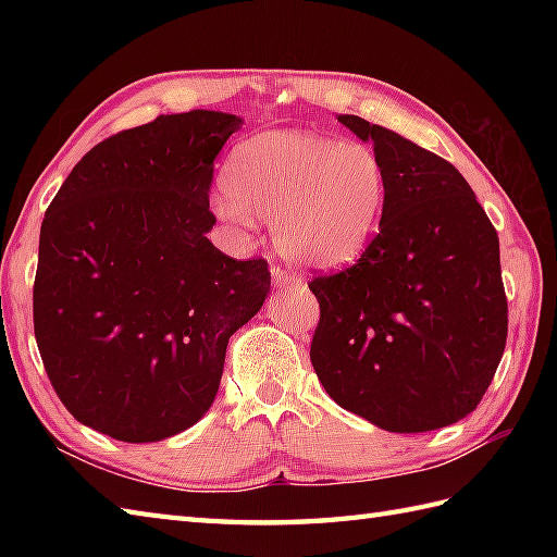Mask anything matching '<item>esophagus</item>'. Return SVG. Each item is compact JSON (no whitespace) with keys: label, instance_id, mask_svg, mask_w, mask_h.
Returning a JSON list of instances; mask_svg holds the SVG:
<instances>
[{"label":"esophagus","instance_id":"1","mask_svg":"<svg viewBox=\"0 0 557 557\" xmlns=\"http://www.w3.org/2000/svg\"><path fill=\"white\" fill-rule=\"evenodd\" d=\"M272 280H275V285L277 287H289V285H299V277L294 275V272H289L287 268H282V265H272Z\"/></svg>","mask_w":557,"mask_h":557}]
</instances>
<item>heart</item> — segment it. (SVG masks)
<instances>
[{
	"label": "heart",
	"instance_id": "b5f03b06",
	"mask_svg": "<svg viewBox=\"0 0 557 557\" xmlns=\"http://www.w3.org/2000/svg\"><path fill=\"white\" fill-rule=\"evenodd\" d=\"M218 194L222 220L246 224L248 212L272 220L280 253L299 265L351 263L377 230L385 170L357 140L311 132H263L232 150Z\"/></svg>",
	"mask_w": 557,
	"mask_h": 557
}]
</instances>
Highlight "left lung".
Wrapping results in <instances>:
<instances>
[{
    "label": "left lung",
    "mask_w": 557,
    "mask_h": 557,
    "mask_svg": "<svg viewBox=\"0 0 557 557\" xmlns=\"http://www.w3.org/2000/svg\"><path fill=\"white\" fill-rule=\"evenodd\" d=\"M337 122L371 140L387 191L357 263L309 282L321 306L311 363L377 429H443L476 409L505 351L498 232L455 164L357 114Z\"/></svg>",
    "instance_id": "8db88e82"
}]
</instances>
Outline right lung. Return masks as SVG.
<instances>
[{
	"label": "right lung",
	"instance_id": "right-lung-1",
	"mask_svg": "<svg viewBox=\"0 0 557 557\" xmlns=\"http://www.w3.org/2000/svg\"><path fill=\"white\" fill-rule=\"evenodd\" d=\"M242 116L194 110L104 138L40 227L35 339L71 417L156 443L203 417L230 337L270 292L263 258L208 239L212 162Z\"/></svg>",
	"mask_w": 557,
	"mask_h": 557
}]
</instances>
